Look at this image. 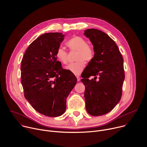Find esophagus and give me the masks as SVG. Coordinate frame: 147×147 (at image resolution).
Instances as JSON below:
<instances>
[{"label":"esophagus","mask_w":147,"mask_h":147,"mask_svg":"<svg viewBox=\"0 0 147 147\" xmlns=\"http://www.w3.org/2000/svg\"><path fill=\"white\" fill-rule=\"evenodd\" d=\"M76 77H77V81H80V77L79 76H77Z\"/></svg>","instance_id":"1"}]
</instances>
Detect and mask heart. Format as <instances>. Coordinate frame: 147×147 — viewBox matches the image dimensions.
Wrapping results in <instances>:
<instances>
[{"label": "heart", "instance_id": "1", "mask_svg": "<svg viewBox=\"0 0 147 147\" xmlns=\"http://www.w3.org/2000/svg\"><path fill=\"white\" fill-rule=\"evenodd\" d=\"M67 45L70 51H77L76 60L77 61L70 64L67 70L74 74L82 73L86 67V61H91L94 57L93 49L88 45L87 41L81 36H74L67 42ZM56 56L61 63L66 65L68 63L69 53L64 48L59 47L56 52Z\"/></svg>", "mask_w": 147, "mask_h": 147}]
</instances>
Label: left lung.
Returning a JSON list of instances; mask_svg holds the SVG:
<instances>
[{
    "label": "left lung",
    "instance_id": "left-lung-1",
    "mask_svg": "<svg viewBox=\"0 0 147 147\" xmlns=\"http://www.w3.org/2000/svg\"><path fill=\"white\" fill-rule=\"evenodd\" d=\"M84 34L89 38L95 52L81 80L86 88V110L92 116H101L111 111L121 99L125 78L123 59L106 33L92 28ZM91 76L94 78L90 80Z\"/></svg>",
    "mask_w": 147,
    "mask_h": 147
}]
</instances>
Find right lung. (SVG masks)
Instances as JSON below:
<instances>
[{
  "instance_id": "obj_1",
  "label": "right lung",
  "mask_w": 147,
  "mask_h": 147,
  "mask_svg": "<svg viewBox=\"0 0 147 147\" xmlns=\"http://www.w3.org/2000/svg\"><path fill=\"white\" fill-rule=\"evenodd\" d=\"M64 36L60 32L41 35L29 45L21 65L26 99L35 111L49 117L65 113L66 98L77 81L57 61L56 52Z\"/></svg>"
}]
</instances>
